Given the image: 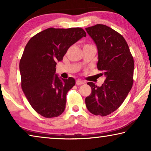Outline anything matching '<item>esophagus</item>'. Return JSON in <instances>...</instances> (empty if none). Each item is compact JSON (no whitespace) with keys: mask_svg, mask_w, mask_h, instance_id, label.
Returning <instances> with one entry per match:
<instances>
[{"mask_svg":"<svg viewBox=\"0 0 151 151\" xmlns=\"http://www.w3.org/2000/svg\"><path fill=\"white\" fill-rule=\"evenodd\" d=\"M85 83V82L83 81L81 79H77V80L76 81V84L77 85H83V84Z\"/></svg>","mask_w":151,"mask_h":151,"instance_id":"1","label":"esophagus"}]
</instances>
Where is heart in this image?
<instances>
[{"instance_id": "heart-1", "label": "heart", "mask_w": 151, "mask_h": 151, "mask_svg": "<svg viewBox=\"0 0 151 151\" xmlns=\"http://www.w3.org/2000/svg\"><path fill=\"white\" fill-rule=\"evenodd\" d=\"M85 46H89V45H86Z\"/></svg>"}]
</instances>
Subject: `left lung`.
Wrapping results in <instances>:
<instances>
[{
  "instance_id": "left-lung-1",
  "label": "left lung",
  "mask_w": 151,
  "mask_h": 151,
  "mask_svg": "<svg viewBox=\"0 0 151 151\" xmlns=\"http://www.w3.org/2000/svg\"><path fill=\"white\" fill-rule=\"evenodd\" d=\"M85 29L97 47V68L106 76L101 86L87 83L92 91L86 106L94 115L104 116L121 105L132 88L134 60L124 37L111 28L99 24Z\"/></svg>"
}]
</instances>
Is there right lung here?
Masks as SVG:
<instances>
[{"instance_id": "right-lung-1", "label": "right lung", "mask_w": 151, "mask_h": 151, "mask_svg": "<svg viewBox=\"0 0 151 151\" xmlns=\"http://www.w3.org/2000/svg\"><path fill=\"white\" fill-rule=\"evenodd\" d=\"M86 33L81 28H49L32 37L20 60L21 87L35 111L46 118L60 115L66 94L75 85L73 77L56 75L57 62L63 60L70 46Z\"/></svg>"}]
</instances>
